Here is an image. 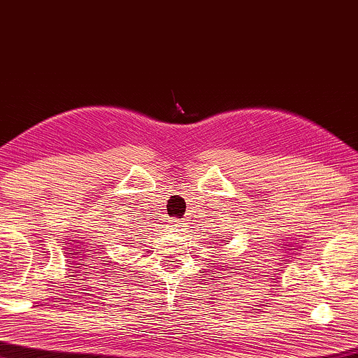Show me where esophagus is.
<instances>
[{
	"label": "esophagus",
	"mask_w": 358,
	"mask_h": 358,
	"mask_svg": "<svg viewBox=\"0 0 358 358\" xmlns=\"http://www.w3.org/2000/svg\"><path fill=\"white\" fill-rule=\"evenodd\" d=\"M170 227L175 229V230H178V231L185 230V227H186L185 219H172V220H170Z\"/></svg>",
	"instance_id": "34e87169"
}]
</instances>
